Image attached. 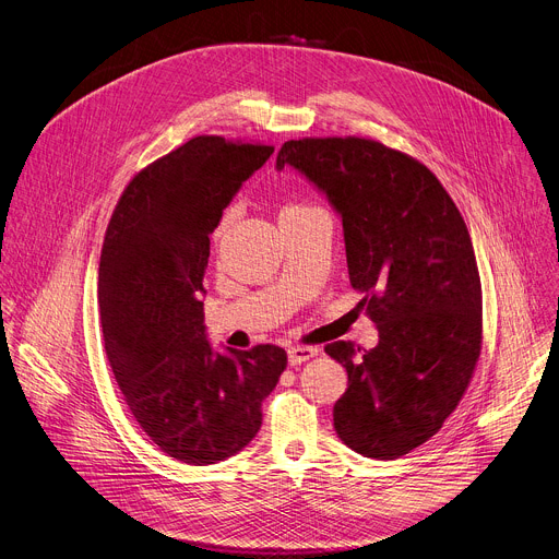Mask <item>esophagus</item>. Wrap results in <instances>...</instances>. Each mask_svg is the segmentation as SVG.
<instances>
[{
    "label": "esophagus",
    "mask_w": 559,
    "mask_h": 559,
    "mask_svg": "<svg viewBox=\"0 0 559 559\" xmlns=\"http://www.w3.org/2000/svg\"><path fill=\"white\" fill-rule=\"evenodd\" d=\"M319 354L317 347H310V345H294L287 349V359H289V366H300L306 364L310 359H314Z\"/></svg>",
    "instance_id": "1"
}]
</instances>
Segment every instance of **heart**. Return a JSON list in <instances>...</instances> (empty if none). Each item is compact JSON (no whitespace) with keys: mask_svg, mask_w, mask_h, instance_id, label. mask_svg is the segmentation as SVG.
Masks as SVG:
<instances>
[{"mask_svg":"<svg viewBox=\"0 0 559 559\" xmlns=\"http://www.w3.org/2000/svg\"><path fill=\"white\" fill-rule=\"evenodd\" d=\"M300 210H314L312 205H287L281 214H287V212H300ZM231 216H234V212L229 210V212H225V216L221 218V223H218V227H216V238H221L223 234H225V229L229 227V223H231Z\"/></svg>","mask_w":559,"mask_h":559,"instance_id":"heart-1","label":"heart"}]
</instances>
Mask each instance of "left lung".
Wrapping results in <instances>:
<instances>
[{"label": "left lung", "instance_id": "obj_1", "mask_svg": "<svg viewBox=\"0 0 559 559\" xmlns=\"http://www.w3.org/2000/svg\"><path fill=\"white\" fill-rule=\"evenodd\" d=\"M285 165L338 212L349 283L379 330L372 349L325 345L347 372L336 435L364 456L399 460L439 432L479 359L481 281L468 227L426 165L377 140H287L276 169Z\"/></svg>", "mask_w": 559, "mask_h": 559}]
</instances>
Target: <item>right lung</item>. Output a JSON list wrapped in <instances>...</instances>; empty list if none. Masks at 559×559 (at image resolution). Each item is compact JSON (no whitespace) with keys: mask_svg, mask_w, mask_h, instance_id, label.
<instances>
[{"mask_svg":"<svg viewBox=\"0 0 559 559\" xmlns=\"http://www.w3.org/2000/svg\"><path fill=\"white\" fill-rule=\"evenodd\" d=\"M274 146L195 135L133 176L99 257V321L131 415L163 452L207 466L242 450L287 366L278 345L214 352L200 294L210 234Z\"/></svg>","mask_w":559,"mask_h":559,"instance_id":"right-lung-1","label":"right lung"}]
</instances>
